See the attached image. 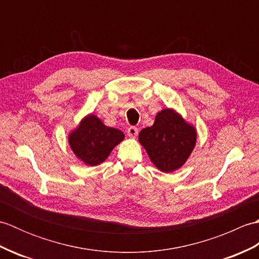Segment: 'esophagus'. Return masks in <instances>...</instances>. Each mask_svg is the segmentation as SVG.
<instances>
[{"label": "esophagus", "instance_id": "esophagus-1", "mask_svg": "<svg viewBox=\"0 0 259 259\" xmlns=\"http://www.w3.org/2000/svg\"><path fill=\"white\" fill-rule=\"evenodd\" d=\"M128 136L133 139L137 138V136H138V129H137L136 126H130L128 129Z\"/></svg>", "mask_w": 259, "mask_h": 259}]
</instances>
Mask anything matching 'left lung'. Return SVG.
I'll list each match as a JSON object with an SVG mask.
<instances>
[{
	"label": "left lung",
	"mask_w": 259,
	"mask_h": 259,
	"mask_svg": "<svg viewBox=\"0 0 259 259\" xmlns=\"http://www.w3.org/2000/svg\"><path fill=\"white\" fill-rule=\"evenodd\" d=\"M139 144L160 171L172 172L188 160L197 142V130L172 108L160 110L151 126L139 133Z\"/></svg>",
	"instance_id": "left-lung-1"
}]
</instances>
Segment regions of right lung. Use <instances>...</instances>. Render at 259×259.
I'll return each instance as SVG.
<instances>
[{
	"label": "right lung",
	"mask_w": 259,
	"mask_h": 259,
	"mask_svg": "<svg viewBox=\"0 0 259 259\" xmlns=\"http://www.w3.org/2000/svg\"><path fill=\"white\" fill-rule=\"evenodd\" d=\"M124 140V134L104 124L96 114L89 113L68 135V141L74 156L87 166H98Z\"/></svg>",
	"instance_id": "add662e5"
}]
</instances>
